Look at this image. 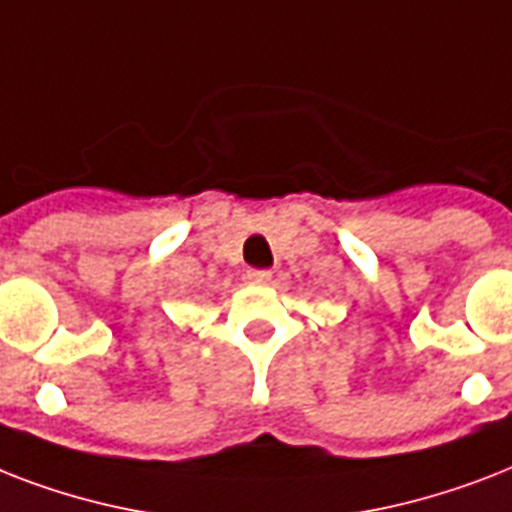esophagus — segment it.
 Returning a JSON list of instances; mask_svg holds the SVG:
<instances>
[{"label":"esophagus","instance_id":"34e87169","mask_svg":"<svg viewBox=\"0 0 512 512\" xmlns=\"http://www.w3.org/2000/svg\"><path fill=\"white\" fill-rule=\"evenodd\" d=\"M249 284H257V287H265V284H271L273 273L271 271H257V268H249L247 271Z\"/></svg>","mask_w":512,"mask_h":512}]
</instances>
